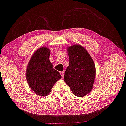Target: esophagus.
<instances>
[{
  "label": "esophagus",
  "mask_w": 126,
  "mask_h": 126,
  "mask_svg": "<svg viewBox=\"0 0 126 126\" xmlns=\"http://www.w3.org/2000/svg\"><path fill=\"white\" fill-rule=\"evenodd\" d=\"M60 74H61V76H62V78H63V77H64V72L63 71V72H61V73H60Z\"/></svg>",
  "instance_id": "esophagus-1"
}]
</instances>
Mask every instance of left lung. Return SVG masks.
Returning <instances> with one entry per match:
<instances>
[{
	"label": "left lung",
	"instance_id": "8db88e82",
	"mask_svg": "<svg viewBox=\"0 0 126 126\" xmlns=\"http://www.w3.org/2000/svg\"><path fill=\"white\" fill-rule=\"evenodd\" d=\"M67 50L69 64L65 72L64 80L75 95L84 97L93 89L96 75L95 64L81 45H72Z\"/></svg>",
	"mask_w": 126,
	"mask_h": 126
}]
</instances>
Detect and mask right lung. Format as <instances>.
Segmentation results:
<instances>
[{
    "mask_svg": "<svg viewBox=\"0 0 126 126\" xmlns=\"http://www.w3.org/2000/svg\"><path fill=\"white\" fill-rule=\"evenodd\" d=\"M50 50L46 47L38 48L31 57L26 69L28 85L41 97L49 94L55 82L62 78L50 62Z\"/></svg>",
    "mask_w": 126,
    "mask_h": 126,
    "instance_id": "add662e5",
    "label": "right lung"
}]
</instances>
